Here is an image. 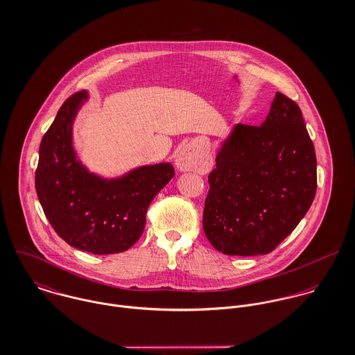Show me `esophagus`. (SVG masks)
Wrapping results in <instances>:
<instances>
[{
	"label": "esophagus",
	"instance_id": "obj_1",
	"mask_svg": "<svg viewBox=\"0 0 355 355\" xmlns=\"http://www.w3.org/2000/svg\"><path fill=\"white\" fill-rule=\"evenodd\" d=\"M175 166L180 172H187V171L200 172L205 169V162L193 148L187 146L178 153L175 158Z\"/></svg>",
	"mask_w": 355,
	"mask_h": 355
}]
</instances>
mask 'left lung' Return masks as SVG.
<instances>
[{"instance_id": "1", "label": "left lung", "mask_w": 355, "mask_h": 355, "mask_svg": "<svg viewBox=\"0 0 355 355\" xmlns=\"http://www.w3.org/2000/svg\"><path fill=\"white\" fill-rule=\"evenodd\" d=\"M203 231L227 255L270 253L314 200L317 161L300 106L276 93L265 121L236 124L209 173Z\"/></svg>"}]
</instances>
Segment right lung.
<instances>
[{"label": "right lung", "mask_w": 355, "mask_h": 355, "mask_svg": "<svg viewBox=\"0 0 355 355\" xmlns=\"http://www.w3.org/2000/svg\"><path fill=\"white\" fill-rule=\"evenodd\" d=\"M86 90L62 103L40 146L35 189L46 218L69 246L93 254L128 250L142 235L154 197L173 178L169 162L138 166L105 179L78 158L72 125Z\"/></svg>", "instance_id": "1"}]
</instances>
